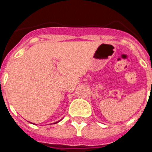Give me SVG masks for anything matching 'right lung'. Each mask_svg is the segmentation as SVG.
I'll list each match as a JSON object with an SVG mask.
<instances>
[{
	"label": "right lung",
	"mask_w": 152,
	"mask_h": 152,
	"mask_svg": "<svg viewBox=\"0 0 152 152\" xmlns=\"http://www.w3.org/2000/svg\"><path fill=\"white\" fill-rule=\"evenodd\" d=\"M57 123H58V122H57Z\"/></svg>",
	"instance_id": "add662e5"
}]
</instances>
